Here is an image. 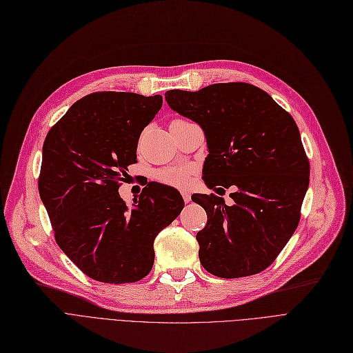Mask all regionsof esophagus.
<instances>
[{
  "instance_id": "34e87169",
  "label": "esophagus",
  "mask_w": 353,
  "mask_h": 353,
  "mask_svg": "<svg viewBox=\"0 0 353 353\" xmlns=\"http://www.w3.org/2000/svg\"><path fill=\"white\" fill-rule=\"evenodd\" d=\"M181 194H182V199H184V201H185V203H190V201H191L190 192H187V191H182Z\"/></svg>"
}]
</instances>
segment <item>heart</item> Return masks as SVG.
<instances>
[{
	"label": "heart",
	"instance_id": "obj_1",
	"mask_svg": "<svg viewBox=\"0 0 353 353\" xmlns=\"http://www.w3.org/2000/svg\"><path fill=\"white\" fill-rule=\"evenodd\" d=\"M191 169L188 166H171L161 169V171L156 172L157 181L163 182L166 185H172L182 188L185 187L190 182Z\"/></svg>",
	"mask_w": 353,
	"mask_h": 353
}]
</instances>
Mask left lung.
I'll return each mask as SVG.
<instances>
[{
    "mask_svg": "<svg viewBox=\"0 0 353 353\" xmlns=\"http://www.w3.org/2000/svg\"><path fill=\"white\" fill-rule=\"evenodd\" d=\"M165 99L204 131L205 185L235 188L229 194L232 205L214 194L191 197L208 213V225L197 234L201 265L223 279L263 272L294 235L310 184L294 118L248 83L168 90Z\"/></svg>",
    "mask_w": 353,
    "mask_h": 353,
    "instance_id": "8db88e82",
    "label": "left lung"
}]
</instances>
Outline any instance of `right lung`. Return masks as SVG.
<instances>
[{"mask_svg": "<svg viewBox=\"0 0 353 353\" xmlns=\"http://www.w3.org/2000/svg\"><path fill=\"white\" fill-rule=\"evenodd\" d=\"M162 96L96 92L84 96L50 130L42 149L39 196L55 241L79 269L103 283H132L153 267V242L184 200L149 182L128 208L118 188L137 163L141 131Z\"/></svg>", "mask_w": 353, "mask_h": 353, "instance_id": "1", "label": "right lung"}]
</instances>
